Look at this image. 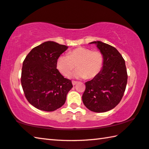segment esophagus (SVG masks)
<instances>
[{
    "label": "esophagus",
    "mask_w": 149,
    "mask_h": 149,
    "mask_svg": "<svg viewBox=\"0 0 149 149\" xmlns=\"http://www.w3.org/2000/svg\"><path fill=\"white\" fill-rule=\"evenodd\" d=\"M76 84H77V81H72V85H75Z\"/></svg>",
    "instance_id": "esophagus-1"
}]
</instances>
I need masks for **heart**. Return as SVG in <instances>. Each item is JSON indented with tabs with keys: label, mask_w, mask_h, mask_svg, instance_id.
Returning a JSON list of instances; mask_svg holds the SVG:
<instances>
[{
	"label": "heart",
	"mask_w": 149,
	"mask_h": 149,
	"mask_svg": "<svg viewBox=\"0 0 149 149\" xmlns=\"http://www.w3.org/2000/svg\"><path fill=\"white\" fill-rule=\"evenodd\" d=\"M104 56L99 50H92L85 47L76 48L62 56L57 60L56 68L65 77H68L76 68L75 77L92 79L101 72L104 65Z\"/></svg>",
	"instance_id": "obj_1"
}]
</instances>
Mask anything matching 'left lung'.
<instances>
[{"label":"left lung","mask_w":149,"mask_h":149,"mask_svg":"<svg viewBox=\"0 0 149 149\" xmlns=\"http://www.w3.org/2000/svg\"><path fill=\"white\" fill-rule=\"evenodd\" d=\"M104 56V65L97 76L85 83L82 100L88 109L105 112L119 104L127 82L125 60L118 50L101 41H93Z\"/></svg>","instance_id":"left-lung-1"}]
</instances>
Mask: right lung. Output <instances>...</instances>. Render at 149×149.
<instances>
[{"label": "right lung", "mask_w": 149, "mask_h": 149, "mask_svg": "<svg viewBox=\"0 0 149 149\" xmlns=\"http://www.w3.org/2000/svg\"><path fill=\"white\" fill-rule=\"evenodd\" d=\"M68 47L47 41L33 48L23 62L21 83L28 102L37 109L52 112L62 107L73 85L56 69L57 60Z\"/></svg>", "instance_id": "obj_1"}]
</instances>
